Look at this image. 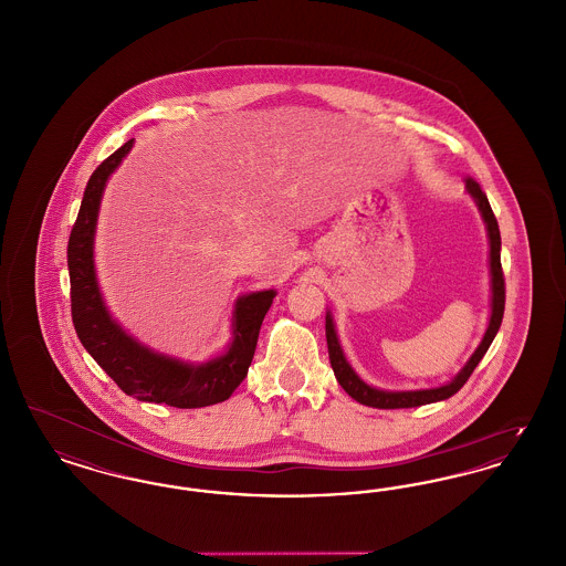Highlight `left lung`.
<instances>
[{
  "label": "left lung",
  "instance_id": "left-lung-1",
  "mask_svg": "<svg viewBox=\"0 0 566 566\" xmlns=\"http://www.w3.org/2000/svg\"><path fill=\"white\" fill-rule=\"evenodd\" d=\"M467 190L469 195L475 199L482 218H484L485 229H488V240H490V275H492V314H490V323L485 328L484 339L478 346V350L473 352V356L469 358V363L460 369L452 381H448L446 386L439 388H427V390H401V392H390V390H379L369 384H365L360 377L354 374L350 363L346 360L344 350L339 346L337 333H335V324L331 314H326V346H328V360L331 367L335 371L337 381L342 384V388L350 395L352 399H356L358 403L377 407V409H399V407H420V405L437 403L443 399H450L452 395H457L458 390L467 384V379L475 371V367L480 365V360L484 358L485 352L490 348L492 339L496 337L501 323H503V312H505V277H503V268H501V231H499V222L494 218V212L488 203L482 187L467 176Z\"/></svg>",
  "mask_w": 566,
  "mask_h": 566
}]
</instances>
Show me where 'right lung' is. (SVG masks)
I'll use <instances>...</instances> for the list:
<instances>
[{
	"instance_id": "1",
	"label": "right lung",
	"mask_w": 566,
	"mask_h": 566,
	"mask_svg": "<svg viewBox=\"0 0 566 566\" xmlns=\"http://www.w3.org/2000/svg\"><path fill=\"white\" fill-rule=\"evenodd\" d=\"M132 146L134 139L125 142L93 171L84 189L81 212L70 233L67 268L74 328L82 346L97 360V365L125 395L135 397L137 401L165 403L180 409L227 401L248 374L256 350L259 331L275 291L240 296L235 301L233 342L229 350L201 365H189L144 348L112 321L95 275L93 240L109 174L129 155Z\"/></svg>"
}]
</instances>
